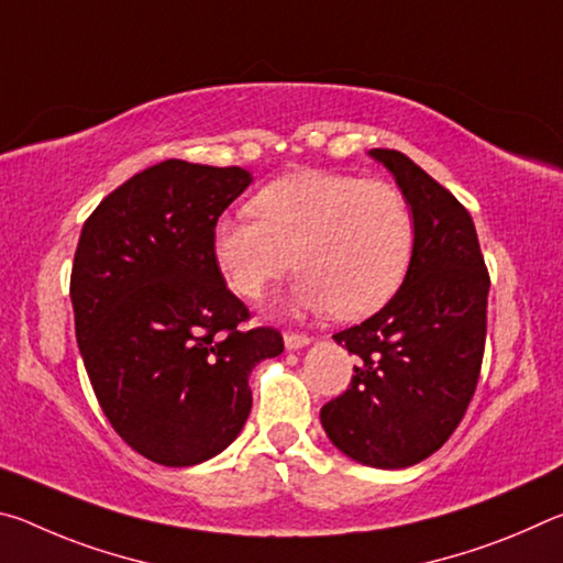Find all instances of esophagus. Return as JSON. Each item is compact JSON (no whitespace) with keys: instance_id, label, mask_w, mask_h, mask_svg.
<instances>
[{"instance_id":"1","label":"esophagus","mask_w":563,"mask_h":563,"mask_svg":"<svg viewBox=\"0 0 563 563\" xmlns=\"http://www.w3.org/2000/svg\"><path fill=\"white\" fill-rule=\"evenodd\" d=\"M283 340H285V347H288V350H300L310 342V338L302 335V332H285Z\"/></svg>"}]
</instances>
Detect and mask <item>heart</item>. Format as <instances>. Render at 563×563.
Returning a JSON list of instances; mask_svg holds the SVG:
<instances>
[{
    "label": "heart",
    "mask_w": 563,
    "mask_h": 563,
    "mask_svg": "<svg viewBox=\"0 0 563 563\" xmlns=\"http://www.w3.org/2000/svg\"><path fill=\"white\" fill-rule=\"evenodd\" d=\"M252 216L213 225V258L231 290L258 300L295 268V310L360 320L402 285L415 216L402 190L335 170H298L261 188Z\"/></svg>",
    "instance_id": "b5f03b06"
}]
</instances>
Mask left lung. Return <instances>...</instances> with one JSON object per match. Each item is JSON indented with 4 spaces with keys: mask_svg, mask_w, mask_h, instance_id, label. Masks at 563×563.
Returning <instances> with one entry per match:
<instances>
[{
    "mask_svg": "<svg viewBox=\"0 0 563 563\" xmlns=\"http://www.w3.org/2000/svg\"><path fill=\"white\" fill-rule=\"evenodd\" d=\"M369 156L412 208V261L383 310L332 335L360 362L345 393L320 409V422L350 460L402 470L440 450L472 402L489 273L472 216L450 190L399 151L373 148Z\"/></svg>",
    "mask_w": 563,
    "mask_h": 563,
    "instance_id": "8db88e82",
    "label": "left lung"
}]
</instances>
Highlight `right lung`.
<instances>
[{"label":"right lung","mask_w":563,"mask_h":563,"mask_svg":"<svg viewBox=\"0 0 563 563\" xmlns=\"http://www.w3.org/2000/svg\"><path fill=\"white\" fill-rule=\"evenodd\" d=\"M253 176L168 158L97 206L71 268L76 342L93 393L131 450L194 466L241 434L247 375L283 352L251 318L213 258V225Z\"/></svg>","instance_id":"right-lung-1"}]
</instances>
